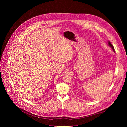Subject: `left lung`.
Masks as SVG:
<instances>
[{
    "mask_svg": "<svg viewBox=\"0 0 127 127\" xmlns=\"http://www.w3.org/2000/svg\"><path fill=\"white\" fill-rule=\"evenodd\" d=\"M108 45H109V46H110V47H111V48H112V49H113V50L114 51V52H115V49H114V46L112 45V44L111 43V42H108Z\"/></svg>",
    "mask_w": 127,
    "mask_h": 127,
    "instance_id": "8db88e82",
    "label": "left lung"
}]
</instances>
